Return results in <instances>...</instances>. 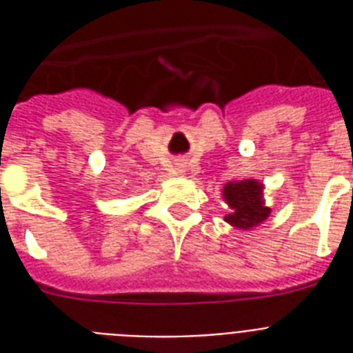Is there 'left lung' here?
I'll return each mask as SVG.
<instances>
[{"label": "left lung", "mask_w": 353, "mask_h": 353, "mask_svg": "<svg viewBox=\"0 0 353 353\" xmlns=\"http://www.w3.org/2000/svg\"><path fill=\"white\" fill-rule=\"evenodd\" d=\"M263 190L265 187L258 179H232L225 183L221 196L229 207V212L223 216V220L240 231H251L252 227L263 223L271 214V209L263 198Z\"/></svg>", "instance_id": "left-lung-1"}]
</instances>
